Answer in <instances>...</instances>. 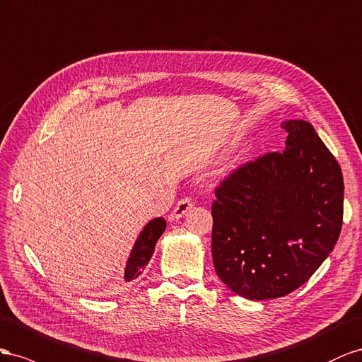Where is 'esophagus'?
Listing matches in <instances>:
<instances>
[{"mask_svg":"<svg viewBox=\"0 0 362 362\" xmlns=\"http://www.w3.org/2000/svg\"><path fill=\"white\" fill-rule=\"evenodd\" d=\"M192 206L194 204H192V200L189 197L182 199L180 202H177V204H175V208L173 209V212L170 215V220H179V218H182L185 214L192 209Z\"/></svg>","mask_w":362,"mask_h":362,"instance_id":"34e87169","label":"esophagus"}]
</instances>
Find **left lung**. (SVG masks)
Here are the masks:
<instances>
[{
	"mask_svg": "<svg viewBox=\"0 0 362 362\" xmlns=\"http://www.w3.org/2000/svg\"><path fill=\"white\" fill-rule=\"evenodd\" d=\"M282 127L285 150L235 170L212 203L216 276L250 300L302 286L334 250L343 226L337 159L308 121L290 119Z\"/></svg>",
	"mask_w": 362,
	"mask_h": 362,
	"instance_id": "left-lung-1",
	"label": "left lung"
}]
</instances>
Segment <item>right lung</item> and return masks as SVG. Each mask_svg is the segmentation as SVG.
<instances>
[{"label":"right lung","mask_w":362,"mask_h":362,"mask_svg":"<svg viewBox=\"0 0 362 362\" xmlns=\"http://www.w3.org/2000/svg\"><path fill=\"white\" fill-rule=\"evenodd\" d=\"M165 227H167V221L160 218V216L159 218H153L144 227L130 252L126 270H124V281L130 282L142 273L144 268H146V265L151 259L154 247H156V243L163 233Z\"/></svg>","instance_id":"1"}]
</instances>
